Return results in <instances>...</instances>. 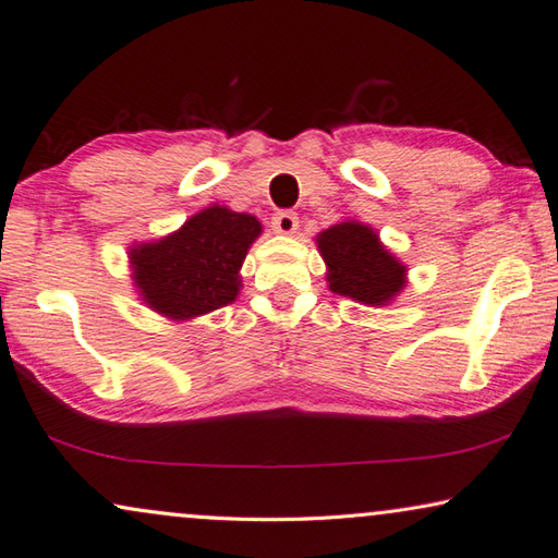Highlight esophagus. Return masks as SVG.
<instances>
[{"instance_id": "esophagus-1", "label": "esophagus", "mask_w": 558, "mask_h": 558, "mask_svg": "<svg viewBox=\"0 0 558 558\" xmlns=\"http://www.w3.org/2000/svg\"><path fill=\"white\" fill-rule=\"evenodd\" d=\"M271 230L279 235H293L299 230V216L293 211H277L271 216Z\"/></svg>"}]
</instances>
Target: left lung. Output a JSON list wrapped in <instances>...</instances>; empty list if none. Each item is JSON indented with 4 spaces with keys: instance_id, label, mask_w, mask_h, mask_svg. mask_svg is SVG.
<instances>
[{
    "instance_id": "obj_1",
    "label": "left lung",
    "mask_w": 558,
    "mask_h": 558,
    "mask_svg": "<svg viewBox=\"0 0 558 558\" xmlns=\"http://www.w3.org/2000/svg\"><path fill=\"white\" fill-rule=\"evenodd\" d=\"M328 265L332 293L366 306H386L405 287V265L388 252L374 228L342 220L315 238Z\"/></svg>"
}]
</instances>
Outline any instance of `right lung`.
Instances as JSON below:
<instances>
[{
    "label": "right lung",
    "instance_id": "1",
    "mask_svg": "<svg viewBox=\"0 0 558 558\" xmlns=\"http://www.w3.org/2000/svg\"><path fill=\"white\" fill-rule=\"evenodd\" d=\"M262 233L255 216L208 206L157 243L129 252L133 281L148 308L189 320L233 303L240 267Z\"/></svg>",
    "mask_w": 558,
    "mask_h": 558
}]
</instances>
